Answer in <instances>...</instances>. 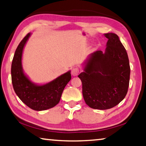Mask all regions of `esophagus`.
<instances>
[{"label": "esophagus", "instance_id": "obj_1", "mask_svg": "<svg viewBox=\"0 0 146 146\" xmlns=\"http://www.w3.org/2000/svg\"><path fill=\"white\" fill-rule=\"evenodd\" d=\"M79 72H80V69L78 67H75L72 68V70H71V74H72L73 76H77Z\"/></svg>", "mask_w": 146, "mask_h": 146}]
</instances>
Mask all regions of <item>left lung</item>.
I'll use <instances>...</instances> for the list:
<instances>
[{
	"instance_id": "8db88e82",
	"label": "left lung",
	"mask_w": 146,
	"mask_h": 146,
	"mask_svg": "<svg viewBox=\"0 0 146 146\" xmlns=\"http://www.w3.org/2000/svg\"><path fill=\"white\" fill-rule=\"evenodd\" d=\"M105 36L108 39L105 53H92L84 71L78 76L86 104L100 110L115 107L125 98L130 75L128 54L118 36L107 33Z\"/></svg>"
}]
</instances>
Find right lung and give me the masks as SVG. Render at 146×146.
Here are the masks:
<instances>
[{
	"label": "right lung",
	"instance_id": "obj_1",
	"mask_svg": "<svg viewBox=\"0 0 146 146\" xmlns=\"http://www.w3.org/2000/svg\"><path fill=\"white\" fill-rule=\"evenodd\" d=\"M28 33L16 50L11 64V80L18 98L31 109L41 111L49 109L59 103L66 85L70 81V71L43 86H36L23 72L22 56L23 47L30 36Z\"/></svg>",
	"mask_w": 146,
	"mask_h": 146
}]
</instances>
